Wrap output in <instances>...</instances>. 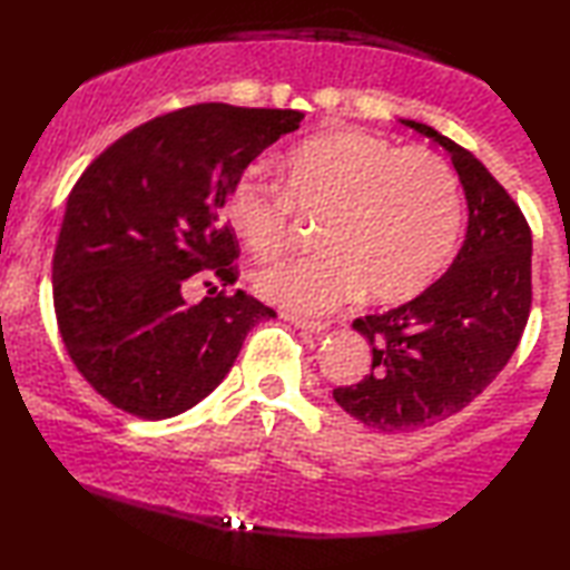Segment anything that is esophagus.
Here are the masks:
<instances>
[{
	"label": "esophagus",
	"mask_w": 570,
	"mask_h": 570,
	"mask_svg": "<svg viewBox=\"0 0 570 570\" xmlns=\"http://www.w3.org/2000/svg\"><path fill=\"white\" fill-rule=\"evenodd\" d=\"M283 321H287L291 325H295L297 331L303 333H311V335H321L327 331V323H315V321H307V317L301 315H291V313H283Z\"/></svg>",
	"instance_id": "1"
}]
</instances>
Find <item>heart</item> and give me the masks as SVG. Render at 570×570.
Segmentation results:
<instances>
[{"instance_id":"obj_1","label":"heart","mask_w":570,"mask_h":570,"mask_svg":"<svg viewBox=\"0 0 570 570\" xmlns=\"http://www.w3.org/2000/svg\"><path fill=\"white\" fill-rule=\"evenodd\" d=\"M279 187L237 177L225 217L255 259L291 245L293 209L323 219L321 255L259 269L257 293L295 313H327L365 293L393 305L428 291L451 263L463 229L453 167L425 147L363 129L305 139L277 159Z\"/></svg>"}]
</instances>
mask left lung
<instances>
[{
    "instance_id": "left-lung-1",
    "label": "left lung",
    "mask_w": 570,
    "mask_h": 570,
    "mask_svg": "<svg viewBox=\"0 0 570 570\" xmlns=\"http://www.w3.org/2000/svg\"><path fill=\"white\" fill-rule=\"evenodd\" d=\"M401 125L453 159L468 229L448 273L411 303L357 317L373 347L371 375L335 387V403L381 433L435 425L481 395L511 361L531 313V229L481 159L415 119Z\"/></svg>"
}]
</instances>
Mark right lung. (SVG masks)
I'll return each instance as SVG.
<instances>
[{
	"label": "right lung",
	"mask_w": 570,
	"mask_h": 570,
	"mask_svg": "<svg viewBox=\"0 0 570 570\" xmlns=\"http://www.w3.org/2000/svg\"><path fill=\"white\" fill-rule=\"evenodd\" d=\"M303 117L193 105L122 135L77 179L52 257L57 325L77 371L119 411H189L223 383L245 335L275 317L243 291L197 305L185 293L203 277L235 283L229 187Z\"/></svg>",
	"instance_id": "add662e5"
}]
</instances>
